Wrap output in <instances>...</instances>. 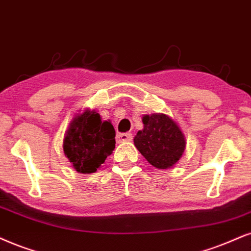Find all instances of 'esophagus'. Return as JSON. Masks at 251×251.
Listing matches in <instances>:
<instances>
[{
  "label": "esophagus",
  "mask_w": 251,
  "mask_h": 251,
  "mask_svg": "<svg viewBox=\"0 0 251 251\" xmlns=\"http://www.w3.org/2000/svg\"><path fill=\"white\" fill-rule=\"evenodd\" d=\"M133 135L131 133H122V134L117 135V140L119 142H126V141H132Z\"/></svg>",
  "instance_id": "obj_1"
}]
</instances>
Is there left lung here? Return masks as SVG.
<instances>
[{"label":"left lung","instance_id":"left-lung-1","mask_svg":"<svg viewBox=\"0 0 251 251\" xmlns=\"http://www.w3.org/2000/svg\"><path fill=\"white\" fill-rule=\"evenodd\" d=\"M144 128L134 136V145L142 156L157 169H169L178 162L186 140L175 120L164 113L142 117Z\"/></svg>","mask_w":251,"mask_h":251}]
</instances>
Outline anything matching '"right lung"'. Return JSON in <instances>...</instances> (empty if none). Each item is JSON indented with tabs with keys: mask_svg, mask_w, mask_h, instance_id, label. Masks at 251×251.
Instances as JSON below:
<instances>
[{
	"mask_svg": "<svg viewBox=\"0 0 251 251\" xmlns=\"http://www.w3.org/2000/svg\"><path fill=\"white\" fill-rule=\"evenodd\" d=\"M116 132L110 120L102 122L96 110L77 113L63 135V153L80 174L96 173L116 147Z\"/></svg>",
	"mask_w": 251,
	"mask_h": 251,
	"instance_id": "1",
	"label": "right lung"
}]
</instances>
